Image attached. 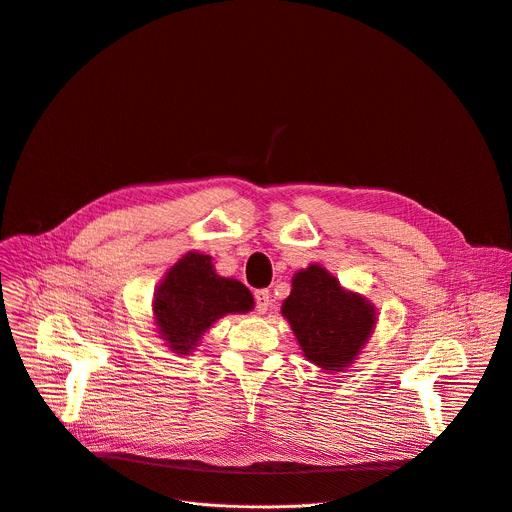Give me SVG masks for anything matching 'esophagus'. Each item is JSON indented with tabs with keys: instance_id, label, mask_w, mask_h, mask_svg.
<instances>
[{
	"instance_id": "1",
	"label": "esophagus",
	"mask_w": 512,
	"mask_h": 512,
	"mask_svg": "<svg viewBox=\"0 0 512 512\" xmlns=\"http://www.w3.org/2000/svg\"><path fill=\"white\" fill-rule=\"evenodd\" d=\"M269 304H271L269 289H257V291H255V308H257V312H259V314H265L267 308H269Z\"/></svg>"
}]
</instances>
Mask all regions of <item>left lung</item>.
Returning <instances> with one entry per match:
<instances>
[{"mask_svg": "<svg viewBox=\"0 0 512 512\" xmlns=\"http://www.w3.org/2000/svg\"><path fill=\"white\" fill-rule=\"evenodd\" d=\"M281 314L294 330L304 356L328 373H342L350 367L377 324L375 306L360 294L346 291L316 263L291 279Z\"/></svg>", "mask_w": 512, "mask_h": 512, "instance_id": "1", "label": "left lung"}]
</instances>
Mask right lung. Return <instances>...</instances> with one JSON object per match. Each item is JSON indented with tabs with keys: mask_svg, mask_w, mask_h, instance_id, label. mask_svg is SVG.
<instances>
[{
	"mask_svg": "<svg viewBox=\"0 0 512 512\" xmlns=\"http://www.w3.org/2000/svg\"><path fill=\"white\" fill-rule=\"evenodd\" d=\"M253 304L241 281L216 275L210 255L190 251L160 281L154 316L166 346L188 356L218 318L251 312Z\"/></svg>",
	"mask_w": 512,
	"mask_h": 512,
	"instance_id": "obj_1",
	"label": "right lung"
}]
</instances>
